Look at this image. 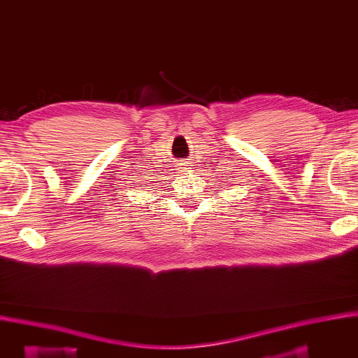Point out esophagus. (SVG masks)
<instances>
[{
  "mask_svg": "<svg viewBox=\"0 0 358 358\" xmlns=\"http://www.w3.org/2000/svg\"><path fill=\"white\" fill-rule=\"evenodd\" d=\"M180 166H183V167H181V169H189V167H186V166H187L186 163H183V164H180Z\"/></svg>",
  "mask_w": 358,
  "mask_h": 358,
  "instance_id": "esophagus-1",
  "label": "esophagus"
}]
</instances>
